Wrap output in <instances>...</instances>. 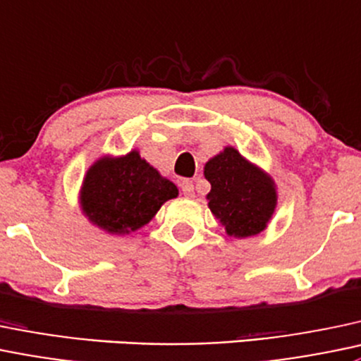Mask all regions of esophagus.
<instances>
[{
    "mask_svg": "<svg viewBox=\"0 0 361 361\" xmlns=\"http://www.w3.org/2000/svg\"><path fill=\"white\" fill-rule=\"evenodd\" d=\"M181 192H183V195H187V197H193V183L192 181H188V180H185V181H181Z\"/></svg>",
    "mask_w": 361,
    "mask_h": 361,
    "instance_id": "1",
    "label": "esophagus"
}]
</instances>
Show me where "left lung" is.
Wrapping results in <instances>:
<instances>
[{"label": "left lung", "instance_id": "left-lung-1", "mask_svg": "<svg viewBox=\"0 0 361 361\" xmlns=\"http://www.w3.org/2000/svg\"><path fill=\"white\" fill-rule=\"evenodd\" d=\"M204 176L211 183L209 209L225 225L226 233L250 237L264 230L275 211L276 192L263 171L226 147L207 162Z\"/></svg>", "mask_w": 361, "mask_h": 361}]
</instances>
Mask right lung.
<instances>
[{
	"label": "right lung",
	"instance_id": "obj_1",
	"mask_svg": "<svg viewBox=\"0 0 361 361\" xmlns=\"http://www.w3.org/2000/svg\"><path fill=\"white\" fill-rule=\"evenodd\" d=\"M178 197L176 185L130 152L126 157L100 159L91 166L81 190L86 216L109 233L142 228L166 200Z\"/></svg>",
	"mask_w": 361,
	"mask_h": 361
}]
</instances>
